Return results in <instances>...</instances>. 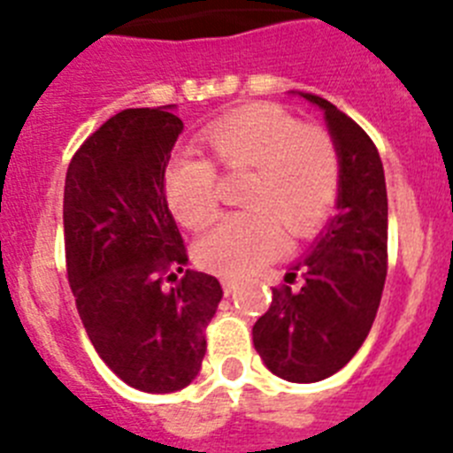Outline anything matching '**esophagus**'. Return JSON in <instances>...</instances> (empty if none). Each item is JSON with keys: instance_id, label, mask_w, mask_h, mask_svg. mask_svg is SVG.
I'll return each mask as SVG.
<instances>
[{"instance_id": "obj_1", "label": "esophagus", "mask_w": 453, "mask_h": 453, "mask_svg": "<svg viewBox=\"0 0 453 453\" xmlns=\"http://www.w3.org/2000/svg\"><path fill=\"white\" fill-rule=\"evenodd\" d=\"M219 281H222V290H224V295H234L235 292V288H238V279H235V276H222V279H219Z\"/></svg>"}]
</instances>
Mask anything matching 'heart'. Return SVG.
Instances as JSON below:
<instances>
[{"mask_svg":"<svg viewBox=\"0 0 453 453\" xmlns=\"http://www.w3.org/2000/svg\"><path fill=\"white\" fill-rule=\"evenodd\" d=\"M215 161L251 170L245 213L226 215L197 242V261L226 276L254 272L279 254L283 229L311 235L329 213L340 181L338 151L324 131L303 129L279 106H250L211 124L203 134ZM170 208L199 229L218 213V172L203 156L179 151L165 170Z\"/></svg>","mask_w":453,"mask_h":453,"instance_id":"1","label":"heart"}]
</instances>
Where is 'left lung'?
I'll return each mask as SVG.
<instances>
[{"mask_svg": "<svg viewBox=\"0 0 453 453\" xmlns=\"http://www.w3.org/2000/svg\"><path fill=\"white\" fill-rule=\"evenodd\" d=\"M324 113L338 151V213L319 231L272 306L254 324V347L272 374L315 383L335 374L361 349L381 303L388 274V192L383 163L370 135L313 92H295Z\"/></svg>", "mask_w": 453, "mask_h": 453, "instance_id": "1", "label": "left lung"}]
</instances>
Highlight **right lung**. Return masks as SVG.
<instances>
[{
	"label": "right lung",
	"instance_id": "obj_1",
	"mask_svg": "<svg viewBox=\"0 0 453 453\" xmlns=\"http://www.w3.org/2000/svg\"><path fill=\"white\" fill-rule=\"evenodd\" d=\"M174 104L127 108L70 161L63 192L67 279L92 347L127 386H190L222 286L186 270L165 170L183 131ZM180 273L177 275L176 272Z\"/></svg>",
	"mask_w": 453,
	"mask_h": 453
}]
</instances>
